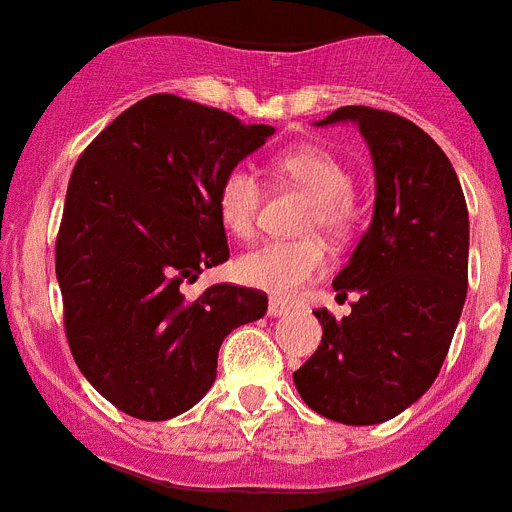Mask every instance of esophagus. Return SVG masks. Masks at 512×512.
I'll list each match as a JSON object with an SVG mask.
<instances>
[{
	"label": "esophagus",
	"mask_w": 512,
	"mask_h": 512,
	"mask_svg": "<svg viewBox=\"0 0 512 512\" xmlns=\"http://www.w3.org/2000/svg\"><path fill=\"white\" fill-rule=\"evenodd\" d=\"M289 304H283V302H278V299H270V304H268V315L270 317H281V315H286V312H289Z\"/></svg>",
	"instance_id": "obj_1"
}]
</instances>
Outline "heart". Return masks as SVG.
Listing matches in <instances>:
<instances>
[{"label":"heart","mask_w":512,"mask_h":512,"mask_svg":"<svg viewBox=\"0 0 512 512\" xmlns=\"http://www.w3.org/2000/svg\"><path fill=\"white\" fill-rule=\"evenodd\" d=\"M278 171L307 195H312L304 229H320L325 236H341L346 229V203L351 197V174L336 156L322 148H299L278 158ZM218 216L236 236L255 231L263 203L260 179L249 166L239 163L223 174L218 184ZM325 268V249L317 239L296 242H265L236 260V276L247 286L289 299L315 281Z\"/></svg>","instance_id":"obj_1"}]
</instances>
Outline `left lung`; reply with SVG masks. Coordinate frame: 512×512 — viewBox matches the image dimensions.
Returning <instances> with one entry per match:
<instances>
[{"label": "left lung", "mask_w": 512, "mask_h": 512, "mask_svg": "<svg viewBox=\"0 0 512 512\" xmlns=\"http://www.w3.org/2000/svg\"><path fill=\"white\" fill-rule=\"evenodd\" d=\"M356 124L375 166L372 221L333 281L351 315L317 309L322 341L294 372L309 409L333 422H388L432 388L468 286V210L453 163L409 119L343 106L315 122Z\"/></svg>", "instance_id": "obj_1"}]
</instances>
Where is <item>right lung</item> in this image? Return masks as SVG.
<instances>
[{
	"label": "right lung",
	"instance_id": "add662e5",
	"mask_svg": "<svg viewBox=\"0 0 512 512\" xmlns=\"http://www.w3.org/2000/svg\"><path fill=\"white\" fill-rule=\"evenodd\" d=\"M273 132L156 93L77 158L57 236L64 330L85 380L124 414L192 409L223 338L268 312L263 291L216 283L187 299L184 283L229 260L218 184Z\"/></svg>",
	"mask_w": 512,
	"mask_h": 512
}]
</instances>
